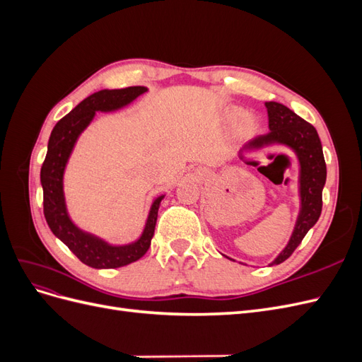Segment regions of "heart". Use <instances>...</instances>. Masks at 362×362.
<instances>
[{"mask_svg": "<svg viewBox=\"0 0 362 362\" xmlns=\"http://www.w3.org/2000/svg\"><path fill=\"white\" fill-rule=\"evenodd\" d=\"M223 119L228 124L237 122V131L245 136L254 134L258 129V119L254 113H243L240 107L229 105L223 110Z\"/></svg>", "mask_w": 362, "mask_h": 362, "instance_id": "heart-1", "label": "heart"}]
</instances>
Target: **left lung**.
I'll list each match as a JSON object with an SVG mask.
<instances>
[{
  "mask_svg": "<svg viewBox=\"0 0 362 362\" xmlns=\"http://www.w3.org/2000/svg\"><path fill=\"white\" fill-rule=\"evenodd\" d=\"M266 108L269 115L270 133L247 141L238 151V154L242 156L243 152H259L270 146H286L298 160L299 213L296 217L288 243L269 264L275 266L281 264L282 261H286L293 254L306 233L319 221L322 213V192L326 182V163L320 137L311 124L306 122L284 104L269 101L266 103ZM229 259L235 261L233 258Z\"/></svg>",
  "mask_w": 362,
  "mask_h": 362,
  "instance_id": "obj_1",
  "label": "left lung"
}]
</instances>
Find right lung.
<instances>
[{
  "label": "right lung",
  "instance_id": "obj_1",
  "mask_svg": "<svg viewBox=\"0 0 362 362\" xmlns=\"http://www.w3.org/2000/svg\"><path fill=\"white\" fill-rule=\"evenodd\" d=\"M146 92L148 87L144 86L98 90L60 119L48 140V152L40 169L43 214L52 234L62 240L81 262L93 269H117L131 264L146 254L154 237L158 208L166 194L163 193L152 201L144 231L134 242L113 245L100 235L84 231L72 221L64 198V172L76 141L90 125L96 112L113 113L122 110Z\"/></svg>",
  "mask_w": 362,
  "mask_h": 362
}]
</instances>
